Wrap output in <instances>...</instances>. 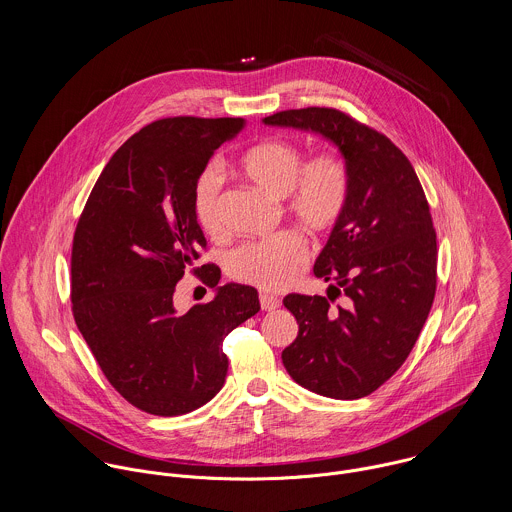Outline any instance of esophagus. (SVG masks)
<instances>
[{"mask_svg": "<svg viewBox=\"0 0 512 512\" xmlns=\"http://www.w3.org/2000/svg\"><path fill=\"white\" fill-rule=\"evenodd\" d=\"M260 305H262V309H264V311H276L282 303H280V299H278V297L268 295V293H262V295H260Z\"/></svg>", "mask_w": 512, "mask_h": 512, "instance_id": "1", "label": "esophagus"}]
</instances>
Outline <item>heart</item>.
<instances>
[{
    "label": "heart",
    "instance_id": "obj_1",
    "mask_svg": "<svg viewBox=\"0 0 512 512\" xmlns=\"http://www.w3.org/2000/svg\"><path fill=\"white\" fill-rule=\"evenodd\" d=\"M240 171L270 197L284 199L286 213L309 234L331 230L349 203L351 177L337 153H321L303 165L299 147L270 138L240 157ZM219 191V169L207 167L195 183L193 213L211 236L220 232ZM303 262V240L293 232H282L240 246L230 256V272L264 292H282L297 280Z\"/></svg>",
    "mask_w": 512,
    "mask_h": 512
}]
</instances>
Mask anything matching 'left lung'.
<instances>
[{
	"label": "left lung",
	"instance_id": "obj_1",
	"mask_svg": "<svg viewBox=\"0 0 512 512\" xmlns=\"http://www.w3.org/2000/svg\"><path fill=\"white\" fill-rule=\"evenodd\" d=\"M262 124L323 138L349 169L347 209L313 266L331 282L327 297L345 292L348 305L333 310L321 295H286L299 333L282 361L315 394L363 398L406 361L434 303L438 244L426 195L398 147L339 110H286Z\"/></svg>",
	"mask_w": 512,
	"mask_h": 512
}]
</instances>
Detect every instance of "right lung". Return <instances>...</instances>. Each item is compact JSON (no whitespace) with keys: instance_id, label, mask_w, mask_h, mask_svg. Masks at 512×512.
Returning a JSON list of instances; mask_svg holds the SVG:
<instances>
[{"instance_id":"right-lung-1","label":"right lung","mask_w":512,"mask_h":512,"mask_svg":"<svg viewBox=\"0 0 512 512\" xmlns=\"http://www.w3.org/2000/svg\"><path fill=\"white\" fill-rule=\"evenodd\" d=\"M242 118H167L140 130L100 173L76 224L74 321L108 382L136 408L181 416L217 396L228 370L224 337L260 311L258 292L201 280L213 299L179 311L177 282L207 246L193 213L199 175Z\"/></svg>"}]
</instances>
